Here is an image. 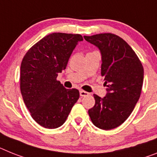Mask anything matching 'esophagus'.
<instances>
[{"instance_id":"1","label":"esophagus","mask_w":157,"mask_h":157,"mask_svg":"<svg viewBox=\"0 0 157 157\" xmlns=\"http://www.w3.org/2000/svg\"><path fill=\"white\" fill-rule=\"evenodd\" d=\"M80 95H81V97H87V96H89V93L86 91H84V90H81L80 91Z\"/></svg>"}]
</instances>
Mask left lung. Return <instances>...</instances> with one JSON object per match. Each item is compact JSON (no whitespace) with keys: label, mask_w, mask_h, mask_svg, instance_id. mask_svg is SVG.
I'll list each match as a JSON object with an SVG mask.
<instances>
[{"label":"left lung","mask_w":157,"mask_h":157,"mask_svg":"<svg viewBox=\"0 0 157 157\" xmlns=\"http://www.w3.org/2000/svg\"><path fill=\"white\" fill-rule=\"evenodd\" d=\"M84 38L101 50V76L105 77L108 92L104 98L93 95L95 105L89 110V115L99 128L113 129L128 119L140 97L143 65L129 44L116 34Z\"/></svg>","instance_id":"obj_1"}]
</instances>
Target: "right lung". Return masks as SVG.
Wrapping results in <instances>:
<instances>
[{"instance_id": "obj_1", "label": "right lung", "mask_w": 157, "mask_h": 157, "mask_svg": "<svg viewBox=\"0 0 157 157\" xmlns=\"http://www.w3.org/2000/svg\"><path fill=\"white\" fill-rule=\"evenodd\" d=\"M80 34L53 33L28 50L21 64L20 88L33 119L42 127L56 128L65 122L80 97L76 89H66L56 80L66 68Z\"/></svg>"}]
</instances>
